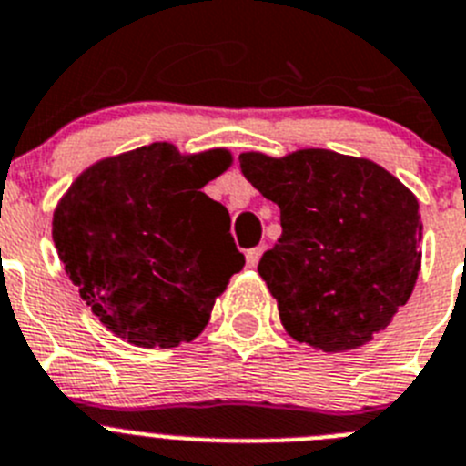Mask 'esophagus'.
Segmentation results:
<instances>
[{
	"mask_svg": "<svg viewBox=\"0 0 466 466\" xmlns=\"http://www.w3.org/2000/svg\"><path fill=\"white\" fill-rule=\"evenodd\" d=\"M262 253H264V248H262V246L250 248V250H248V253H246L248 267H258V262H259V258H262Z\"/></svg>",
	"mask_w": 466,
	"mask_h": 466,
	"instance_id": "obj_1",
	"label": "esophagus"
}]
</instances>
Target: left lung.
Instances as JSON below:
<instances>
[{"label": "left lung", "mask_w": 466, "mask_h": 466, "mask_svg": "<svg viewBox=\"0 0 466 466\" xmlns=\"http://www.w3.org/2000/svg\"><path fill=\"white\" fill-rule=\"evenodd\" d=\"M241 172L280 207L282 234L259 259L285 331L315 350L370 342L410 301L420 271L419 199L368 158L248 151Z\"/></svg>", "instance_id": "8db88e82"}]
</instances>
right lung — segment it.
I'll return each instance as SVG.
<instances>
[{
  "instance_id": "right-lung-1",
  "label": "right lung",
  "mask_w": 466,
  "mask_h": 466,
  "mask_svg": "<svg viewBox=\"0 0 466 466\" xmlns=\"http://www.w3.org/2000/svg\"><path fill=\"white\" fill-rule=\"evenodd\" d=\"M229 165L228 149L184 156L154 142L94 163L59 199L56 253L115 336L167 350L202 333L216 297L246 264L228 208L202 193Z\"/></svg>"
}]
</instances>
